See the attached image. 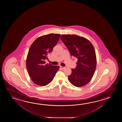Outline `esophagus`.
<instances>
[{
	"mask_svg": "<svg viewBox=\"0 0 122 122\" xmlns=\"http://www.w3.org/2000/svg\"><path fill=\"white\" fill-rule=\"evenodd\" d=\"M60 68H61V70H63V69H64L65 68V67H63V66H60Z\"/></svg>",
	"mask_w": 122,
	"mask_h": 122,
	"instance_id": "34e87169",
	"label": "esophagus"
}]
</instances>
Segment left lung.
<instances>
[{
    "mask_svg": "<svg viewBox=\"0 0 122 122\" xmlns=\"http://www.w3.org/2000/svg\"><path fill=\"white\" fill-rule=\"evenodd\" d=\"M61 39L71 56L78 59L75 69H71L68 80L73 86L81 87L89 83L96 69L95 50L88 40L73 34H62Z\"/></svg>",
    "mask_w": 122,
    "mask_h": 122,
    "instance_id": "8db88e82",
    "label": "left lung"
}]
</instances>
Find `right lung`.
Instances as JSON below:
<instances>
[{
	"instance_id": "right-lung-1",
	"label": "right lung",
	"mask_w": 122,
	"mask_h": 122,
	"mask_svg": "<svg viewBox=\"0 0 122 122\" xmlns=\"http://www.w3.org/2000/svg\"><path fill=\"white\" fill-rule=\"evenodd\" d=\"M60 34H51L40 36L31 44L26 59V67L32 81L44 86L52 81L59 70V66L46 64L47 55L58 41Z\"/></svg>"
}]
</instances>
